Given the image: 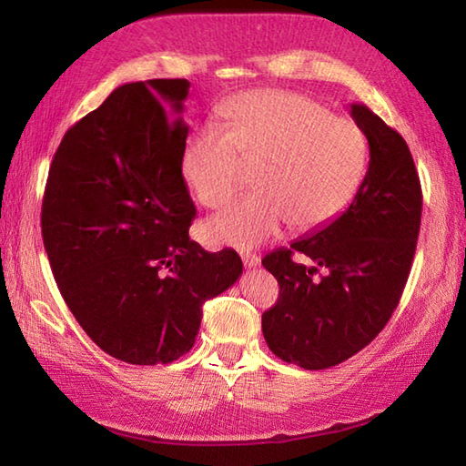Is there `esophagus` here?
I'll use <instances>...</instances> for the list:
<instances>
[{
    "label": "esophagus",
    "instance_id": "esophagus-1",
    "mask_svg": "<svg viewBox=\"0 0 466 466\" xmlns=\"http://www.w3.org/2000/svg\"><path fill=\"white\" fill-rule=\"evenodd\" d=\"M242 262H244L246 268H256V266L260 264V258L252 252H242Z\"/></svg>",
    "mask_w": 466,
    "mask_h": 466
}]
</instances>
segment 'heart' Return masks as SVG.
Returning <instances> with one entry per match:
<instances>
[{
    "mask_svg": "<svg viewBox=\"0 0 466 466\" xmlns=\"http://www.w3.org/2000/svg\"><path fill=\"white\" fill-rule=\"evenodd\" d=\"M224 130L202 126L182 150V176L206 208L232 200L252 170L254 194L210 218L204 238L254 248L289 226L314 232L359 194L369 140L352 117L334 116L309 96L246 92L222 107Z\"/></svg>",
    "mask_w": 466,
    "mask_h": 466,
    "instance_id": "obj_1",
    "label": "heart"
}]
</instances>
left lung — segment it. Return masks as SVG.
I'll use <instances>...</instances> for the list:
<instances>
[{"label": "left lung", "instance_id": "left-lung-1", "mask_svg": "<svg viewBox=\"0 0 466 466\" xmlns=\"http://www.w3.org/2000/svg\"><path fill=\"white\" fill-rule=\"evenodd\" d=\"M350 116L370 150L359 194L336 220L262 260L280 284L279 302L262 314L266 344L306 370L349 360L379 336L399 306L420 230V180L404 137L362 104Z\"/></svg>", "mask_w": 466, "mask_h": 466}]
</instances>
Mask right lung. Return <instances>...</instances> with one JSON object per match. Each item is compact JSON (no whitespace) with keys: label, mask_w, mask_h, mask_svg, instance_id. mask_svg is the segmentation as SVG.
<instances>
[{"label":"right lung","mask_w":466,"mask_h":466,"mask_svg":"<svg viewBox=\"0 0 466 466\" xmlns=\"http://www.w3.org/2000/svg\"><path fill=\"white\" fill-rule=\"evenodd\" d=\"M187 80L116 87L66 132L47 174L42 236L57 289L86 334L127 364L180 359L202 304L242 274L234 250L206 252L187 236Z\"/></svg>","instance_id":"1"}]
</instances>
